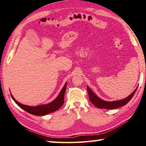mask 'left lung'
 <instances>
[{"label": "left lung", "instance_id": "obj_1", "mask_svg": "<svg viewBox=\"0 0 146 146\" xmlns=\"http://www.w3.org/2000/svg\"><path fill=\"white\" fill-rule=\"evenodd\" d=\"M137 87L134 90V91L132 92L131 95H129L128 97H127V98L124 99L116 100V101L108 102L100 99L98 96H97L95 94L92 92V90H91V89H90L88 86H87V90L89 94L90 101L98 108L106 109H117L127 104L130 101V100L132 99V97L134 96L135 91L137 90Z\"/></svg>", "mask_w": 146, "mask_h": 146}]
</instances>
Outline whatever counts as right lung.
<instances>
[{
    "instance_id": "1",
    "label": "right lung",
    "mask_w": 146,
    "mask_h": 146,
    "mask_svg": "<svg viewBox=\"0 0 146 146\" xmlns=\"http://www.w3.org/2000/svg\"><path fill=\"white\" fill-rule=\"evenodd\" d=\"M67 86V82L65 84L63 88L61 90L59 94L56 98V99L52 102L47 104L38 106H29L22 104L16 100L12 94H11L12 99L14 100L15 102L24 111L30 113V114L35 115H45L51 112H55L59 109L64 103V94L66 92Z\"/></svg>"
}]
</instances>
